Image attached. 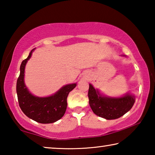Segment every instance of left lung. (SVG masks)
<instances>
[{
	"label": "left lung",
	"instance_id": "8db88e82",
	"mask_svg": "<svg viewBox=\"0 0 155 155\" xmlns=\"http://www.w3.org/2000/svg\"><path fill=\"white\" fill-rule=\"evenodd\" d=\"M89 104L93 112L106 120H115L124 115L132 108L135 103V96L129 93L122 97H107L90 84L88 91Z\"/></svg>",
	"mask_w": 155,
	"mask_h": 155
}]
</instances>
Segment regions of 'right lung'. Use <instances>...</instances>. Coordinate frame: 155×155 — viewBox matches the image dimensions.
I'll list each match as a JSON object with an SVG mask.
<instances>
[{
  "mask_svg": "<svg viewBox=\"0 0 155 155\" xmlns=\"http://www.w3.org/2000/svg\"><path fill=\"white\" fill-rule=\"evenodd\" d=\"M20 65V73L17 80L16 92L20 109L28 117L41 124L55 122L64 116L67 108V98L77 83L64 85L53 95L38 97L33 95L26 87L24 78L26 64L34 51Z\"/></svg>",
  "mask_w": 155,
  "mask_h": 155,
  "instance_id": "1",
  "label": "right lung"
}]
</instances>
